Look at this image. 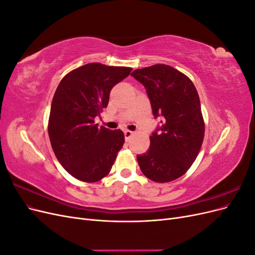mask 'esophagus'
Returning <instances> with one entry per match:
<instances>
[{"mask_svg":"<svg viewBox=\"0 0 255 255\" xmlns=\"http://www.w3.org/2000/svg\"><path fill=\"white\" fill-rule=\"evenodd\" d=\"M134 134V132H132V130H128V129H126L125 130V137H126V140H128L130 136H132Z\"/></svg>","mask_w":255,"mask_h":255,"instance_id":"34e87169","label":"esophagus"}]
</instances>
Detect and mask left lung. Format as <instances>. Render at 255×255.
Returning a JSON list of instances; mask_svg holds the SVG:
<instances>
[{"label": "left lung", "mask_w": 255, "mask_h": 255, "mask_svg": "<svg viewBox=\"0 0 255 255\" xmlns=\"http://www.w3.org/2000/svg\"><path fill=\"white\" fill-rule=\"evenodd\" d=\"M148 95L160 127L150 136V148L137 155L148 179L167 183L179 179L197 158L204 138V120L199 95L188 76L173 67L156 64L130 74Z\"/></svg>", "instance_id": "left-lung-1"}]
</instances>
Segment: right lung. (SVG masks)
I'll return each mask as SVG.
<instances>
[{
	"mask_svg": "<svg viewBox=\"0 0 255 255\" xmlns=\"http://www.w3.org/2000/svg\"><path fill=\"white\" fill-rule=\"evenodd\" d=\"M132 71L91 63L66 74L54 94L48 132L60 165L75 179L94 183L110 173L125 143L121 129L95 125L110 92Z\"/></svg>",
	"mask_w": 255,
	"mask_h": 255,
	"instance_id": "add662e5",
	"label": "right lung"
}]
</instances>
